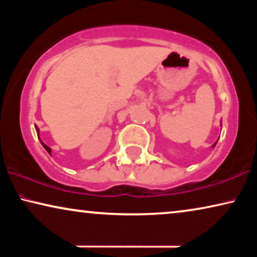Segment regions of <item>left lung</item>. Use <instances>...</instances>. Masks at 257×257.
Returning <instances> with one entry per match:
<instances>
[{
    "label": "left lung",
    "instance_id": "obj_1",
    "mask_svg": "<svg viewBox=\"0 0 257 257\" xmlns=\"http://www.w3.org/2000/svg\"><path fill=\"white\" fill-rule=\"evenodd\" d=\"M216 143H217V142H216ZM216 143H215V144H213V146H212V147H213V149H214V147H215V145H216Z\"/></svg>",
    "mask_w": 257,
    "mask_h": 257
}]
</instances>
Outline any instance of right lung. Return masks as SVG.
<instances>
[{
    "label": "right lung",
    "mask_w": 257,
    "mask_h": 257,
    "mask_svg": "<svg viewBox=\"0 0 257 257\" xmlns=\"http://www.w3.org/2000/svg\"><path fill=\"white\" fill-rule=\"evenodd\" d=\"M35 128H36V131H37V135H38V136H40V128H38L36 125H35ZM38 138H40V137H38ZM40 140H41V139H40ZM41 144H42V146H43V147H44V149H45V150H47V152H48V153H49V154H50V156H51V149H50V147H49V146H47V145H45V144H44L43 142H42V140H41Z\"/></svg>",
    "instance_id": "add662e5"
}]
</instances>
